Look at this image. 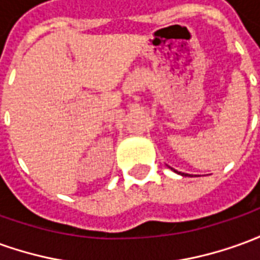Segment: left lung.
Masks as SVG:
<instances>
[{
	"label": "left lung",
	"mask_w": 260,
	"mask_h": 260,
	"mask_svg": "<svg viewBox=\"0 0 260 260\" xmlns=\"http://www.w3.org/2000/svg\"><path fill=\"white\" fill-rule=\"evenodd\" d=\"M175 173H178V171H175ZM178 174H181V175H188V174H182V173H178Z\"/></svg>",
	"instance_id": "1"
}]
</instances>
